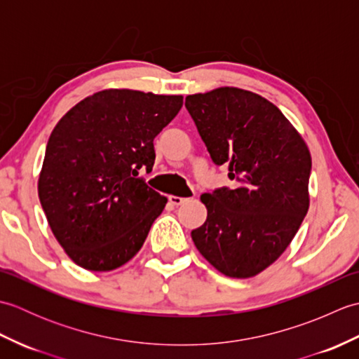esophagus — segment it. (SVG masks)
I'll return each mask as SVG.
<instances>
[{
    "instance_id": "1",
    "label": "esophagus",
    "mask_w": 359,
    "mask_h": 359,
    "mask_svg": "<svg viewBox=\"0 0 359 359\" xmlns=\"http://www.w3.org/2000/svg\"><path fill=\"white\" fill-rule=\"evenodd\" d=\"M188 199H184V197H179V196H170V203L174 205V207H179L184 202H187Z\"/></svg>"
}]
</instances>
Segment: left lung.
I'll use <instances>...</instances> for the list:
<instances>
[{"mask_svg":"<svg viewBox=\"0 0 359 359\" xmlns=\"http://www.w3.org/2000/svg\"><path fill=\"white\" fill-rule=\"evenodd\" d=\"M185 106L211 160L233 180L202 194L208 216L191 231L194 245L226 276H256L284 253L309 211L307 144L250 90L219 88L188 95Z\"/></svg>","mask_w":359,"mask_h":359,"instance_id":"8db88e82","label":"left lung"}]
</instances>
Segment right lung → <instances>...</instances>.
Returning <instances> with one entry per match:
<instances>
[{
  "mask_svg": "<svg viewBox=\"0 0 359 359\" xmlns=\"http://www.w3.org/2000/svg\"><path fill=\"white\" fill-rule=\"evenodd\" d=\"M182 95L100 90L67 111L46 144L38 196L50 230L90 271L118 269L143 245L166 197L149 188L154 139Z\"/></svg>",
  "mask_w": 359,
  "mask_h": 359,
  "instance_id": "1",
  "label": "right lung"
}]
</instances>
